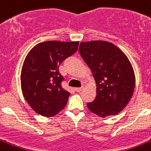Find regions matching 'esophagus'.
Returning a JSON list of instances; mask_svg holds the SVG:
<instances>
[{
  "mask_svg": "<svg viewBox=\"0 0 151 151\" xmlns=\"http://www.w3.org/2000/svg\"><path fill=\"white\" fill-rule=\"evenodd\" d=\"M83 87H76L75 88V91H77V92H80V91H81L82 90H83Z\"/></svg>",
  "mask_w": 151,
  "mask_h": 151,
  "instance_id": "34e87169",
  "label": "esophagus"
}]
</instances>
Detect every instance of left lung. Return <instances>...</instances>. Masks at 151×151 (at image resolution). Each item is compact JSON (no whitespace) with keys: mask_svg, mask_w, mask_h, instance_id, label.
<instances>
[{"mask_svg":"<svg viewBox=\"0 0 151 151\" xmlns=\"http://www.w3.org/2000/svg\"><path fill=\"white\" fill-rule=\"evenodd\" d=\"M79 52L97 84L96 98L87 107L101 117L117 114L128 104L135 87L128 58L117 47L102 40L81 42Z\"/></svg>","mask_w":151,"mask_h":151,"instance_id":"left-lung-1","label":"left lung"}]
</instances>
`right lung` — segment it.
<instances>
[{"instance_id": "1", "label": "right lung", "mask_w": 151, "mask_h": 151, "mask_svg": "<svg viewBox=\"0 0 151 151\" xmlns=\"http://www.w3.org/2000/svg\"><path fill=\"white\" fill-rule=\"evenodd\" d=\"M78 41L49 40L30 50L21 70V90L30 107L44 116L58 114L70 93L62 88L59 66L78 48Z\"/></svg>"}]
</instances>
